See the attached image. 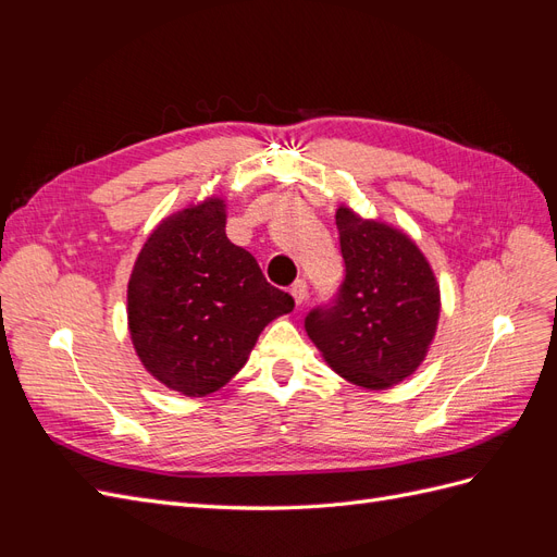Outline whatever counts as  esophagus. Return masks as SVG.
<instances>
[{
	"instance_id": "esophagus-1",
	"label": "esophagus",
	"mask_w": 557,
	"mask_h": 557,
	"mask_svg": "<svg viewBox=\"0 0 557 557\" xmlns=\"http://www.w3.org/2000/svg\"><path fill=\"white\" fill-rule=\"evenodd\" d=\"M290 295H293L297 307L305 305V299H307V281H305V278H297V281L290 285Z\"/></svg>"
}]
</instances>
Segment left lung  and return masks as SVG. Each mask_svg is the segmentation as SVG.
<instances>
[{
  "label": "left lung",
  "instance_id": "8db88e82",
  "mask_svg": "<svg viewBox=\"0 0 557 557\" xmlns=\"http://www.w3.org/2000/svg\"><path fill=\"white\" fill-rule=\"evenodd\" d=\"M346 276L305 327L336 374L391 387L423 362L440 320V285L418 246L393 227L336 211Z\"/></svg>",
  "mask_w": 557,
  "mask_h": 557
}]
</instances>
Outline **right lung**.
<instances>
[{"label": "right lung", "instance_id": "obj_1", "mask_svg": "<svg viewBox=\"0 0 557 557\" xmlns=\"http://www.w3.org/2000/svg\"><path fill=\"white\" fill-rule=\"evenodd\" d=\"M293 307L258 260L227 239L223 199L166 218L127 285L129 334L144 367L188 397L223 387L269 320Z\"/></svg>", "mask_w": 557, "mask_h": 557}]
</instances>
